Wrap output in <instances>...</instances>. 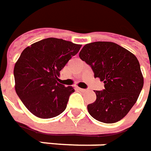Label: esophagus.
Wrapping results in <instances>:
<instances>
[{
  "label": "esophagus",
  "mask_w": 151,
  "mask_h": 151,
  "mask_svg": "<svg viewBox=\"0 0 151 151\" xmlns=\"http://www.w3.org/2000/svg\"><path fill=\"white\" fill-rule=\"evenodd\" d=\"M79 90L81 91V92H86L88 89H85V88H79Z\"/></svg>",
  "instance_id": "1"
}]
</instances>
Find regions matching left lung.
Wrapping results in <instances>:
<instances>
[{
  "label": "left lung",
  "instance_id": "8db88e82",
  "mask_svg": "<svg viewBox=\"0 0 151 151\" xmlns=\"http://www.w3.org/2000/svg\"><path fill=\"white\" fill-rule=\"evenodd\" d=\"M79 56L90 66L94 78L104 82L103 90L94 91L97 98L88 105V113L106 124L122 119L136 103L144 84L137 58L117 44L106 41L85 45Z\"/></svg>",
  "mask_w": 151,
  "mask_h": 151
}]
</instances>
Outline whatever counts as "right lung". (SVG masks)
<instances>
[{"label": "right lung", "instance_id": "1", "mask_svg": "<svg viewBox=\"0 0 151 151\" xmlns=\"http://www.w3.org/2000/svg\"><path fill=\"white\" fill-rule=\"evenodd\" d=\"M81 47L63 39L46 38L22 51L14 69L15 91L33 115L50 119L65 111L75 89L58 83V76Z\"/></svg>", "mask_w": 151, "mask_h": 151}]
</instances>
